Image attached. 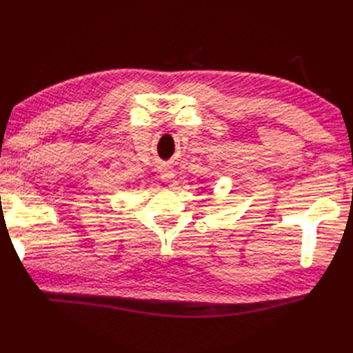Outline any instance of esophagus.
Wrapping results in <instances>:
<instances>
[{
  "instance_id": "1",
  "label": "esophagus",
  "mask_w": 353,
  "mask_h": 353,
  "mask_svg": "<svg viewBox=\"0 0 353 353\" xmlns=\"http://www.w3.org/2000/svg\"><path fill=\"white\" fill-rule=\"evenodd\" d=\"M160 176L166 181H172L175 178V169L172 166H164L160 169Z\"/></svg>"
}]
</instances>
